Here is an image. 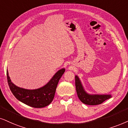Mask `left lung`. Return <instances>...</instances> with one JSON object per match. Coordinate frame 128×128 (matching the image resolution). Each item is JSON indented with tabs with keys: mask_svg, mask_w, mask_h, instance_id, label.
Wrapping results in <instances>:
<instances>
[{
	"mask_svg": "<svg viewBox=\"0 0 128 128\" xmlns=\"http://www.w3.org/2000/svg\"><path fill=\"white\" fill-rule=\"evenodd\" d=\"M76 92L79 99L82 103L87 105H97L102 103L105 100L112 98L110 94H89L84 90L80 79L77 76L75 77Z\"/></svg>",
	"mask_w": 128,
	"mask_h": 128,
	"instance_id": "8db88e82",
	"label": "left lung"
}]
</instances>
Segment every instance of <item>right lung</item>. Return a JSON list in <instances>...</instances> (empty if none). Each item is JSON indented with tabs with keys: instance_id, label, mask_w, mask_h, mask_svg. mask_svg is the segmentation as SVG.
I'll return each instance as SVG.
<instances>
[{
	"instance_id": "right-lung-1",
	"label": "right lung",
	"mask_w": 128,
	"mask_h": 128,
	"mask_svg": "<svg viewBox=\"0 0 128 128\" xmlns=\"http://www.w3.org/2000/svg\"><path fill=\"white\" fill-rule=\"evenodd\" d=\"M64 72V68L60 70L46 85L35 90H27L17 87L11 82L8 71L6 75L9 88L18 100L32 108H41L48 106L52 102L56 86Z\"/></svg>"
}]
</instances>
